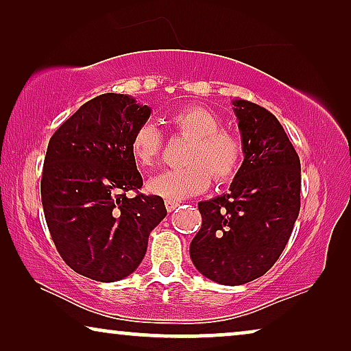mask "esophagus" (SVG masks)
Returning a JSON list of instances; mask_svg holds the SVG:
<instances>
[{"instance_id":"1","label":"esophagus","mask_w":351,"mask_h":351,"mask_svg":"<svg viewBox=\"0 0 351 351\" xmlns=\"http://www.w3.org/2000/svg\"><path fill=\"white\" fill-rule=\"evenodd\" d=\"M166 209H167V213H172V210H174L177 206H179V203H177V201H169V199H166Z\"/></svg>"}]
</instances>
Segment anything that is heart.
Listing matches in <instances>:
<instances>
[{
  "label": "heart",
  "mask_w": 351,
  "mask_h": 351,
  "mask_svg": "<svg viewBox=\"0 0 351 351\" xmlns=\"http://www.w3.org/2000/svg\"><path fill=\"white\" fill-rule=\"evenodd\" d=\"M177 134L191 138L186 148L185 167L165 171L148 182V191L169 201H182L203 193L215 182L232 180L244 156L243 142L237 134L222 128L220 119L204 107H186L167 118ZM162 134L153 123H143L131 137V155L141 167L155 165L162 152Z\"/></svg>",
  "instance_id": "1"
}]
</instances>
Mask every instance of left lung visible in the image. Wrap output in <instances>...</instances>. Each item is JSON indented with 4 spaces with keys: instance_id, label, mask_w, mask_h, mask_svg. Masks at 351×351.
Here are the masks:
<instances>
[{
    "instance_id": "8db88e82",
    "label": "left lung",
    "mask_w": 351,
    "mask_h": 351,
    "mask_svg": "<svg viewBox=\"0 0 351 351\" xmlns=\"http://www.w3.org/2000/svg\"><path fill=\"white\" fill-rule=\"evenodd\" d=\"M233 110L244 161L228 193L198 203L203 223L190 244L196 270L225 286L265 275L300 210V160L280 121L247 100H233Z\"/></svg>"
}]
</instances>
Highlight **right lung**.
Wrapping results in <instances>:
<instances>
[{"instance_id": "right-lung-1", "label": "right lung", "mask_w": 351, "mask_h": 351, "mask_svg": "<svg viewBox=\"0 0 351 351\" xmlns=\"http://www.w3.org/2000/svg\"><path fill=\"white\" fill-rule=\"evenodd\" d=\"M152 110L131 95L102 94L76 110L47 145L41 203L60 257L94 281L123 280L141 265L150 232L166 217L143 180L131 137ZM134 189V199L125 191Z\"/></svg>"}]
</instances>
